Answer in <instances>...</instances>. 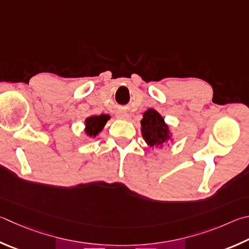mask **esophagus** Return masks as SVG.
Returning a JSON list of instances; mask_svg holds the SVG:
<instances>
[{"label": "esophagus", "instance_id": "esophagus-1", "mask_svg": "<svg viewBox=\"0 0 249 249\" xmlns=\"http://www.w3.org/2000/svg\"><path fill=\"white\" fill-rule=\"evenodd\" d=\"M116 116H117V119H120V120H127L128 119V114L126 112H119L116 114Z\"/></svg>", "mask_w": 249, "mask_h": 249}]
</instances>
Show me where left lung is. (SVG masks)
<instances>
[{
  "mask_svg": "<svg viewBox=\"0 0 249 249\" xmlns=\"http://www.w3.org/2000/svg\"><path fill=\"white\" fill-rule=\"evenodd\" d=\"M142 124V135L150 147H162L171 139L169 126L164 119L153 109H148L143 113Z\"/></svg>",
  "mask_w": 249,
  "mask_h": 249,
  "instance_id": "8db88e82",
  "label": "left lung"
}]
</instances>
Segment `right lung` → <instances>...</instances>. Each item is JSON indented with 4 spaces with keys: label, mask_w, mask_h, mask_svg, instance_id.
Here are the masks:
<instances>
[{
    "label": "right lung",
    "mask_w": 249,
    "mask_h": 249,
    "mask_svg": "<svg viewBox=\"0 0 249 249\" xmlns=\"http://www.w3.org/2000/svg\"><path fill=\"white\" fill-rule=\"evenodd\" d=\"M109 120L110 116L107 114L92 115L87 117L85 121V133L87 134L89 137H96L103 129V127H105L106 123Z\"/></svg>",
    "instance_id": "1"
}]
</instances>
